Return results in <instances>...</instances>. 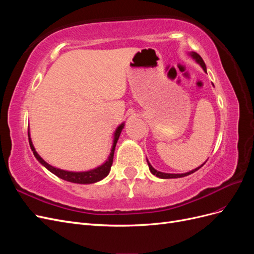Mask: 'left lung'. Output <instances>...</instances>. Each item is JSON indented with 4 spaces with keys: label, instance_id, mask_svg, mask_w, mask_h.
Listing matches in <instances>:
<instances>
[{
    "label": "left lung",
    "instance_id": "obj_1",
    "mask_svg": "<svg viewBox=\"0 0 254 254\" xmlns=\"http://www.w3.org/2000/svg\"><path fill=\"white\" fill-rule=\"evenodd\" d=\"M189 54H190V56L191 58L195 59V61H196L197 64H200V66L203 68V71L206 73V66H205V64H204L203 59L201 58V56L199 55V54H197L196 52H190V53H189ZM147 163H148L149 171H150V173H151L152 175H155V176L159 177V178H162V179H171V178H181V177H186V176H189V175H190V174H193V173H195L196 171H198L199 168H200L201 166H203V164H204L205 162H204L202 165H200V166H198L197 168H195V170L190 171V172H189V173H186V174H167V173L158 172L157 170H155V168H153V167L151 166V164L148 162V160H147Z\"/></svg>",
    "mask_w": 254,
    "mask_h": 254
}]
</instances>
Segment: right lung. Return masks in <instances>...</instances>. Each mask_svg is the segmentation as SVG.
I'll return each instance as SVG.
<instances>
[{"label":"right lung","mask_w":254,"mask_h":254,"mask_svg":"<svg viewBox=\"0 0 254 254\" xmlns=\"http://www.w3.org/2000/svg\"><path fill=\"white\" fill-rule=\"evenodd\" d=\"M124 123L121 124L117 130H115L114 132V140H113V145H112V148H111V152H110V156L108 158V160L106 161L104 164H102L101 166H98L94 170H91L88 172H68V171H64V170H60V168H56L52 165H50L49 163L45 162V161L38 155V152L36 151L32 139H30V135H29V131H28V141H29V145H30V148H32L34 155L36 157V159L39 161V162L45 167L48 168V170L53 173L54 175H56L59 178L64 179L65 181L68 182H73V183H79V184H90V183H95L97 181H101L102 179H104L105 177L108 176L109 172H110V168L113 162V155H114V149H115V145L118 143V140L120 137V134L122 132L123 128H124Z\"/></svg>","instance_id":"1"}]
</instances>
